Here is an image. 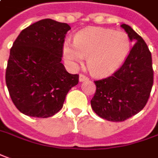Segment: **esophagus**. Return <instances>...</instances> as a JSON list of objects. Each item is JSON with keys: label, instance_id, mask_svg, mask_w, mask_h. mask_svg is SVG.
I'll return each instance as SVG.
<instances>
[{"label": "esophagus", "instance_id": "esophagus-1", "mask_svg": "<svg viewBox=\"0 0 158 158\" xmlns=\"http://www.w3.org/2000/svg\"><path fill=\"white\" fill-rule=\"evenodd\" d=\"M88 80V77H86L85 75H82V74H80L79 75V81H87Z\"/></svg>", "mask_w": 158, "mask_h": 158}]
</instances>
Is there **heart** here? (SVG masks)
<instances>
[{"label": "heart", "mask_w": 158, "mask_h": 158, "mask_svg": "<svg viewBox=\"0 0 158 158\" xmlns=\"http://www.w3.org/2000/svg\"><path fill=\"white\" fill-rule=\"evenodd\" d=\"M130 49L131 41L126 32L93 28L77 33L74 43L65 40L63 55L65 62L73 68L88 57L90 73L95 77H106L120 67Z\"/></svg>", "instance_id": "b5f03b06"}]
</instances>
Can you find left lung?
<instances>
[{"label": "left lung", "mask_w": 158, "mask_h": 158, "mask_svg": "<svg viewBox=\"0 0 158 158\" xmlns=\"http://www.w3.org/2000/svg\"><path fill=\"white\" fill-rule=\"evenodd\" d=\"M120 27L135 42L125 63L111 77L95 81L94 112L108 121H124L143 109L153 85L152 53L144 40L128 25Z\"/></svg>", "instance_id": "left-lung-1"}]
</instances>
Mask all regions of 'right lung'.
<instances>
[{"instance_id": "obj_1", "label": "right lung", "mask_w": 158, "mask_h": 158, "mask_svg": "<svg viewBox=\"0 0 158 158\" xmlns=\"http://www.w3.org/2000/svg\"><path fill=\"white\" fill-rule=\"evenodd\" d=\"M70 27L52 19L24 29L13 44L6 69V83L17 109L27 116L48 118L64 106L79 76L67 72L61 63Z\"/></svg>"}]
</instances>
